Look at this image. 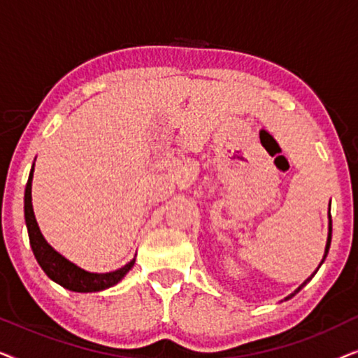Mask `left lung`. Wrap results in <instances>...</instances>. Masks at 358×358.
I'll return each instance as SVG.
<instances>
[{"instance_id": "left-lung-1", "label": "left lung", "mask_w": 358, "mask_h": 358, "mask_svg": "<svg viewBox=\"0 0 358 358\" xmlns=\"http://www.w3.org/2000/svg\"><path fill=\"white\" fill-rule=\"evenodd\" d=\"M329 218H331V217H329ZM331 234H332V223L329 222V236H327V244H326V254H324V259H326V256H327V252H329V246H331ZM324 259H322V262H324ZM322 262H321V264H322ZM313 275H315V273H313ZM313 275H311V277H313ZM311 277H310V278H311ZM310 278H308V280H310ZM308 280H305V283H306ZM305 283H303V285H305ZM303 285H301V287H303ZM301 287H300V288H301ZM300 288H298V290H300ZM298 290H296V292H298ZM296 292H295V293H296ZM295 293H292L290 296H287V300H288V298H292L293 295H295Z\"/></svg>"}]
</instances>
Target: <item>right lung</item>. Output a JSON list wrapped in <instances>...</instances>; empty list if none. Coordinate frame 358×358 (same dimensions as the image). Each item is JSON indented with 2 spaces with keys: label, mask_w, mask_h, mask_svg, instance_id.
<instances>
[{
  "label": "right lung",
  "mask_w": 358,
  "mask_h": 358,
  "mask_svg": "<svg viewBox=\"0 0 358 358\" xmlns=\"http://www.w3.org/2000/svg\"><path fill=\"white\" fill-rule=\"evenodd\" d=\"M32 173L34 166L31 169V174H29L26 194H24V217H26L29 241H31L34 256H36L38 266L43 268V272H45L53 282L60 283L62 287H65L68 290L73 292H101L115 285V283H119L122 278L125 277V273L134 267L135 259L115 272L91 273L83 271V268L75 266V264L68 261V259L60 256V254L43 239L32 210Z\"/></svg>",
  "instance_id": "obj_1"
}]
</instances>
